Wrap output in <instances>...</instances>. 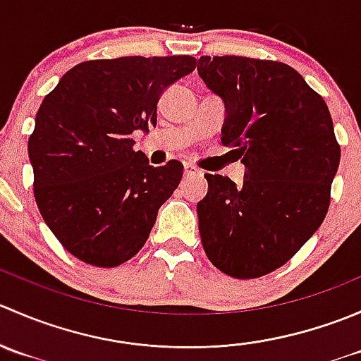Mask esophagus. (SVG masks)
<instances>
[{"label": "esophagus", "mask_w": 361, "mask_h": 361, "mask_svg": "<svg viewBox=\"0 0 361 361\" xmlns=\"http://www.w3.org/2000/svg\"><path fill=\"white\" fill-rule=\"evenodd\" d=\"M183 169H185V176H192V174L201 173V171H199L195 166H192V164H185Z\"/></svg>", "instance_id": "34e87169"}]
</instances>
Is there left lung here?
Instances as JSON below:
<instances>
[{"instance_id": "1", "label": "left lung", "mask_w": 361, "mask_h": 361, "mask_svg": "<svg viewBox=\"0 0 361 361\" xmlns=\"http://www.w3.org/2000/svg\"><path fill=\"white\" fill-rule=\"evenodd\" d=\"M197 73L225 103L224 145L245 164L243 185L204 174L197 204L207 258L238 279L269 274L318 231L341 160L329 106L278 61L202 56Z\"/></svg>"}]
</instances>
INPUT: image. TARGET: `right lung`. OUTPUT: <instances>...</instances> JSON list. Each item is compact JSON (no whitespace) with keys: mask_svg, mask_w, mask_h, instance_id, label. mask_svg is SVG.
<instances>
[{"mask_svg":"<svg viewBox=\"0 0 361 361\" xmlns=\"http://www.w3.org/2000/svg\"><path fill=\"white\" fill-rule=\"evenodd\" d=\"M194 69L190 56L87 61L43 99L27 143L35 199L61 245L85 264L133 258L180 185L181 162L150 166L130 136L157 123L164 90Z\"/></svg>","mask_w":361,"mask_h":361,"instance_id":"add662e5","label":"right lung"}]
</instances>
